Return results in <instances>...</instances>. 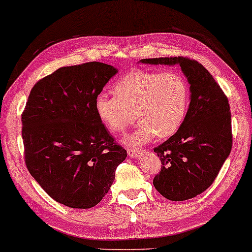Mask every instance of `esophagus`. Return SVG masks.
I'll return each mask as SVG.
<instances>
[{
    "mask_svg": "<svg viewBox=\"0 0 252 252\" xmlns=\"http://www.w3.org/2000/svg\"><path fill=\"white\" fill-rule=\"evenodd\" d=\"M127 154H128L129 157L132 158H136L140 155V150H135V149H127Z\"/></svg>",
    "mask_w": 252,
    "mask_h": 252,
    "instance_id": "esophagus-1",
    "label": "esophagus"
}]
</instances>
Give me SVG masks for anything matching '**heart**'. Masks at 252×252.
Returning a JSON list of instances; mask_svg holds the SVG:
<instances>
[{"mask_svg":"<svg viewBox=\"0 0 252 252\" xmlns=\"http://www.w3.org/2000/svg\"><path fill=\"white\" fill-rule=\"evenodd\" d=\"M115 96L99 94L95 111L111 133H123L135 119L140 124L126 137L127 146H143L155 136L173 135L187 116L190 92L186 78L178 71L135 70L113 86Z\"/></svg>","mask_w":252,"mask_h":252,"instance_id":"1","label":"heart"}]
</instances>
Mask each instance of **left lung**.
I'll use <instances>...</instances> for the list:
<instances>
[{
  "label": "left lung",
  "mask_w": 252,
  "mask_h": 252,
  "mask_svg": "<svg viewBox=\"0 0 252 252\" xmlns=\"http://www.w3.org/2000/svg\"><path fill=\"white\" fill-rule=\"evenodd\" d=\"M151 65H180L190 85V103L182 126L155 148L161 161L154 186L170 201H186L206 190L232 150L228 99L210 72L186 57L141 60Z\"/></svg>",
  "instance_id": "1"
}]
</instances>
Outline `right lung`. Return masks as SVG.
I'll return each mask as SVG.
<instances>
[{"label": "right lung", "mask_w": 252, "mask_h": 252, "mask_svg": "<svg viewBox=\"0 0 252 252\" xmlns=\"http://www.w3.org/2000/svg\"><path fill=\"white\" fill-rule=\"evenodd\" d=\"M116 67L99 62L58 68L31 91L22 115L25 163L55 201L89 209L108 194L126 150L95 111Z\"/></svg>", "instance_id": "1"}]
</instances>
